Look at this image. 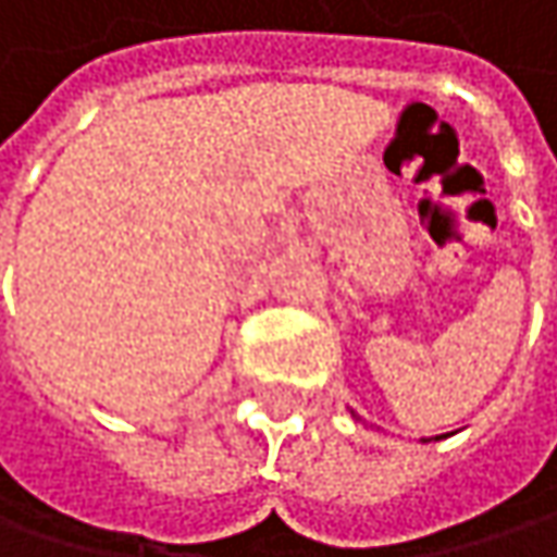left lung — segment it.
Wrapping results in <instances>:
<instances>
[{"label": "left lung", "instance_id": "8db88e82", "mask_svg": "<svg viewBox=\"0 0 557 557\" xmlns=\"http://www.w3.org/2000/svg\"><path fill=\"white\" fill-rule=\"evenodd\" d=\"M350 414H354V411H350ZM354 418H357V414H354ZM433 440H440V436H433Z\"/></svg>", "mask_w": 557, "mask_h": 557}]
</instances>
